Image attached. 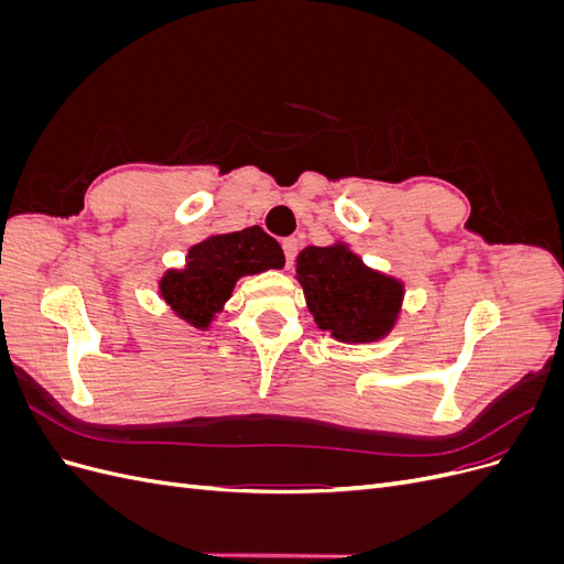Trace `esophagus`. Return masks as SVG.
Segmentation results:
<instances>
[{
  "mask_svg": "<svg viewBox=\"0 0 564 564\" xmlns=\"http://www.w3.org/2000/svg\"><path fill=\"white\" fill-rule=\"evenodd\" d=\"M282 249H284V259H286V265H292L296 253H299V240L296 237H286V240H282Z\"/></svg>",
  "mask_w": 564,
  "mask_h": 564,
  "instance_id": "34e87169",
  "label": "esophagus"
}]
</instances>
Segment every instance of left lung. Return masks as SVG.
I'll list each match as a JSON object with an SVG mask.
<instances>
[{
    "label": "left lung",
    "instance_id": "8db88e82",
    "mask_svg": "<svg viewBox=\"0 0 564 564\" xmlns=\"http://www.w3.org/2000/svg\"><path fill=\"white\" fill-rule=\"evenodd\" d=\"M296 272L319 329L338 340H377L398 317L402 284L369 270L344 245L303 249Z\"/></svg>",
    "mask_w": 564,
    "mask_h": 564
}]
</instances>
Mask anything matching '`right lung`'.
Wrapping results in <instances>:
<instances>
[{
	"mask_svg": "<svg viewBox=\"0 0 564 564\" xmlns=\"http://www.w3.org/2000/svg\"><path fill=\"white\" fill-rule=\"evenodd\" d=\"M282 265V247L263 228L251 226L195 245L187 251V265L183 270H169L160 289L178 317L204 329L224 308L237 280Z\"/></svg>",
	"mask_w": 564,
	"mask_h": 564,
	"instance_id": "1",
	"label": "right lung"
}]
</instances>
